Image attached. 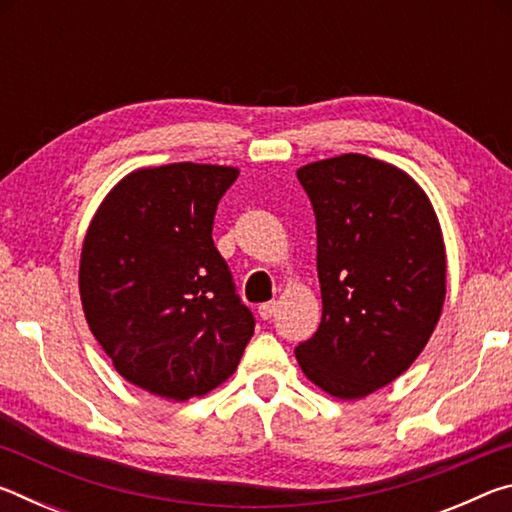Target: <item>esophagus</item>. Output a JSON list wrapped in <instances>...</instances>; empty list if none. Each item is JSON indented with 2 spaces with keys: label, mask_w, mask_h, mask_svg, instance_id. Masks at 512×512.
<instances>
[{
  "label": "esophagus",
  "mask_w": 512,
  "mask_h": 512,
  "mask_svg": "<svg viewBox=\"0 0 512 512\" xmlns=\"http://www.w3.org/2000/svg\"><path fill=\"white\" fill-rule=\"evenodd\" d=\"M259 318L268 320L273 314H275V302H264V305H259Z\"/></svg>",
  "instance_id": "obj_1"
}]
</instances>
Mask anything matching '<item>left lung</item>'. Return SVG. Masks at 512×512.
I'll list each match as a JSON object with an SVG mask.
<instances>
[{
	"label": "left lung",
	"mask_w": 512,
	"mask_h": 512,
	"mask_svg": "<svg viewBox=\"0 0 512 512\" xmlns=\"http://www.w3.org/2000/svg\"><path fill=\"white\" fill-rule=\"evenodd\" d=\"M298 180L316 214L323 318L296 359L325 393L359 400L409 370L436 329L443 232L422 187L388 162L345 153Z\"/></svg>",
	"instance_id": "obj_1"
}]
</instances>
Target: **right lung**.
<instances>
[{"label":"right lung","mask_w":512,"mask_h":512,"mask_svg":"<svg viewBox=\"0 0 512 512\" xmlns=\"http://www.w3.org/2000/svg\"><path fill=\"white\" fill-rule=\"evenodd\" d=\"M239 169L176 162L128 173L81 250L85 320L131 384L185 402L237 370L255 318L212 239Z\"/></svg>","instance_id":"add662e5"}]
</instances>
